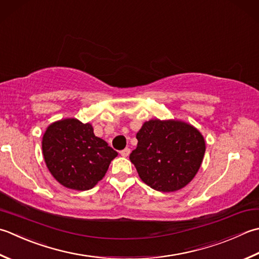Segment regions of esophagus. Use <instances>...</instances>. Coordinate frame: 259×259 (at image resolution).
<instances>
[{
    "instance_id": "esophagus-1",
    "label": "esophagus",
    "mask_w": 259,
    "mask_h": 259,
    "mask_svg": "<svg viewBox=\"0 0 259 259\" xmlns=\"http://www.w3.org/2000/svg\"><path fill=\"white\" fill-rule=\"evenodd\" d=\"M120 154L122 157H128L130 155V148H124L123 150L120 151Z\"/></svg>"
}]
</instances>
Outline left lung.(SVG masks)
<instances>
[{"label":"left lung","instance_id":"8db88e82","mask_svg":"<svg viewBox=\"0 0 259 259\" xmlns=\"http://www.w3.org/2000/svg\"><path fill=\"white\" fill-rule=\"evenodd\" d=\"M130 160L141 181L159 192L183 189L203 160L205 141L193 125L180 120L153 119L137 134Z\"/></svg>","mask_w":259,"mask_h":259}]
</instances>
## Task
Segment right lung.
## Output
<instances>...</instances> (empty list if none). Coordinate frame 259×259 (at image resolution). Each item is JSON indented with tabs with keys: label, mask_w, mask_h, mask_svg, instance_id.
I'll return each instance as SVG.
<instances>
[{
	"label": "right lung",
	"mask_w": 259,
	"mask_h": 259,
	"mask_svg": "<svg viewBox=\"0 0 259 259\" xmlns=\"http://www.w3.org/2000/svg\"><path fill=\"white\" fill-rule=\"evenodd\" d=\"M45 163L55 180L70 190H91L104 177L118 153L74 118L50 124L42 137Z\"/></svg>",
	"instance_id": "right-lung-1"
}]
</instances>
